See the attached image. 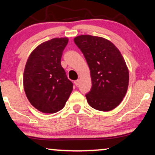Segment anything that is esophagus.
<instances>
[{
	"label": "esophagus",
	"instance_id": "esophagus-1",
	"mask_svg": "<svg viewBox=\"0 0 155 155\" xmlns=\"http://www.w3.org/2000/svg\"><path fill=\"white\" fill-rule=\"evenodd\" d=\"M79 84H80V79H77L74 81V84H75L76 86H78Z\"/></svg>",
	"mask_w": 155,
	"mask_h": 155
}]
</instances>
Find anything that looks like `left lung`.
<instances>
[{"instance_id":"1","label":"left lung","mask_w":155,"mask_h":155,"mask_svg":"<svg viewBox=\"0 0 155 155\" xmlns=\"http://www.w3.org/2000/svg\"><path fill=\"white\" fill-rule=\"evenodd\" d=\"M89 65L92 87L86 94L92 108L109 111L119 105L129 85V70L115 45L99 36L81 35L74 39Z\"/></svg>"}]
</instances>
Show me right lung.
<instances>
[{
    "label": "right lung",
    "instance_id": "add662e5",
    "mask_svg": "<svg viewBox=\"0 0 155 155\" xmlns=\"http://www.w3.org/2000/svg\"><path fill=\"white\" fill-rule=\"evenodd\" d=\"M68 38H56L38 45L31 53L23 73V87L29 102L43 113L64 107L73 90L61 64Z\"/></svg>",
    "mask_w": 155,
    "mask_h": 155
}]
</instances>
